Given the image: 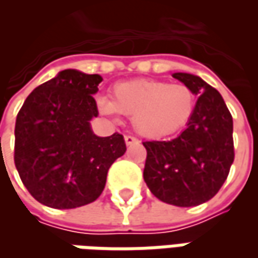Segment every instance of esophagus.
Returning a JSON list of instances; mask_svg holds the SVG:
<instances>
[{
  "instance_id": "34e87169",
  "label": "esophagus",
  "mask_w": 258,
  "mask_h": 258,
  "mask_svg": "<svg viewBox=\"0 0 258 258\" xmlns=\"http://www.w3.org/2000/svg\"><path fill=\"white\" fill-rule=\"evenodd\" d=\"M124 141H125V145H134V144H138L140 141L137 140L135 137H133V135H125L124 137Z\"/></svg>"
}]
</instances>
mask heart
<instances>
[{"instance_id": "1", "label": "heart", "mask_w": 258, "mask_h": 258, "mask_svg": "<svg viewBox=\"0 0 258 258\" xmlns=\"http://www.w3.org/2000/svg\"><path fill=\"white\" fill-rule=\"evenodd\" d=\"M103 114L131 116L133 127L142 137L162 140L178 134L189 124L196 109V95L185 84L138 79L117 83L112 101L98 98Z\"/></svg>"}]
</instances>
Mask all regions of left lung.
Masks as SVG:
<instances>
[{"label": "left lung", "mask_w": 258, "mask_h": 258, "mask_svg": "<svg viewBox=\"0 0 258 258\" xmlns=\"http://www.w3.org/2000/svg\"><path fill=\"white\" fill-rule=\"evenodd\" d=\"M198 95L186 128L171 141H146L144 179L157 199L192 207L210 200L232 166L233 121L221 94L189 73H174Z\"/></svg>", "instance_id": "left-lung-1"}]
</instances>
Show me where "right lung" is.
<instances>
[{
  "label": "right lung",
  "mask_w": 258,
  "mask_h": 258,
  "mask_svg": "<svg viewBox=\"0 0 258 258\" xmlns=\"http://www.w3.org/2000/svg\"><path fill=\"white\" fill-rule=\"evenodd\" d=\"M99 74L74 69L38 85L15 124V166L27 190L42 205L76 209L101 196L113 162L123 156V135L96 137L94 94Z\"/></svg>",
  "instance_id": "obj_1"
}]
</instances>
